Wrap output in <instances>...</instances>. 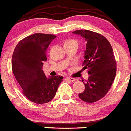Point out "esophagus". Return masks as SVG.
<instances>
[{
    "mask_svg": "<svg viewBox=\"0 0 131 131\" xmlns=\"http://www.w3.org/2000/svg\"><path fill=\"white\" fill-rule=\"evenodd\" d=\"M66 79H67V80H68V81H71V82H73V81H74L75 80V79L74 78H70V77H68V78H66Z\"/></svg>",
    "mask_w": 131,
    "mask_h": 131,
    "instance_id": "esophagus-1",
    "label": "esophagus"
}]
</instances>
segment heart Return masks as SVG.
<instances>
[{"label":"heart","instance_id":"heart-1","mask_svg":"<svg viewBox=\"0 0 131 131\" xmlns=\"http://www.w3.org/2000/svg\"><path fill=\"white\" fill-rule=\"evenodd\" d=\"M72 42H75V43H78L76 40H73V39H70V40H68L66 41V43H72Z\"/></svg>","mask_w":131,"mask_h":131}]
</instances>
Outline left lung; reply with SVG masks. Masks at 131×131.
Here are the masks:
<instances>
[{"mask_svg":"<svg viewBox=\"0 0 131 131\" xmlns=\"http://www.w3.org/2000/svg\"><path fill=\"white\" fill-rule=\"evenodd\" d=\"M73 33L84 38L87 42L83 69H88L89 77L83 82L85 90L79 97L85 102H96L106 95L115 80L117 62L113 50L107 39L100 34L87 30Z\"/></svg>","mask_w":131,"mask_h":131,"instance_id":"8db88e82","label":"left lung"}]
</instances>
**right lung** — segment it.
I'll return each mask as SVG.
<instances>
[{
	"label": "right lung",
	"instance_id": "1",
	"mask_svg": "<svg viewBox=\"0 0 131 131\" xmlns=\"http://www.w3.org/2000/svg\"><path fill=\"white\" fill-rule=\"evenodd\" d=\"M56 36L34 34L18 43L12 58V69L23 94L37 104L49 102L56 95L63 77L47 78L42 70L46 50Z\"/></svg>",
	"mask_w": 131,
	"mask_h": 131
}]
</instances>
